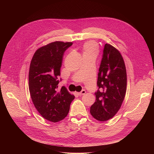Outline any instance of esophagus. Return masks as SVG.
Returning <instances> with one entry per match:
<instances>
[{"label": "esophagus", "instance_id": "1", "mask_svg": "<svg viewBox=\"0 0 154 154\" xmlns=\"http://www.w3.org/2000/svg\"><path fill=\"white\" fill-rule=\"evenodd\" d=\"M85 93H86V91H85V90H84V89H83V90H82V91H81V92H78V95H79V96H81V95H84Z\"/></svg>", "mask_w": 154, "mask_h": 154}]
</instances>
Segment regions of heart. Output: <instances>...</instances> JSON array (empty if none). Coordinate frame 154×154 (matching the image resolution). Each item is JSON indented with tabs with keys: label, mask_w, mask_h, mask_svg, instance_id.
<instances>
[{
	"label": "heart",
	"mask_w": 154,
	"mask_h": 154,
	"mask_svg": "<svg viewBox=\"0 0 154 154\" xmlns=\"http://www.w3.org/2000/svg\"><path fill=\"white\" fill-rule=\"evenodd\" d=\"M83 55H90L97 57L98 53V46L94 42H88L83 45Z\"/></svg>",
	"instance_id": "b5f03b06"
}]
</instances>
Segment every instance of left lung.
<instances>
[{"instance_id":"1","label":"left lung","mask_w":154,"mask_h":154,"mask_svg":"<svg viewBox=\"0 0 154 154\" xmlns=\"http://www.w3.org/2000/svg\"><path fill=\"white\" fill-rule=\"evenodd\" d=\"M126 86V69L122 56L112 45L105 44L98 73L96 100L90 109L92 117L101 122L112 118L120 109Z\"/></svg>"}]
</instances>
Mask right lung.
Instances as JSON below:
<instances>
[{
	"mask_svg": "<svg viewBox=\"0 0 154 154\" xmlns=\"http://www.w3.org/2000/svg\"><path fill=\"white\" fill-rule=\"evenodd\" d=\"M72 42H55L39 48L29 66V90L32 103L45 119L53 123L67 116L75 96L65 87L58 89L60 68L66 50Z\"/></svg>",
	"mask_w": 154,
	"mask_h": 154,
	"instance_id": "1",
	"label": "right lung"
}]
</instances>
